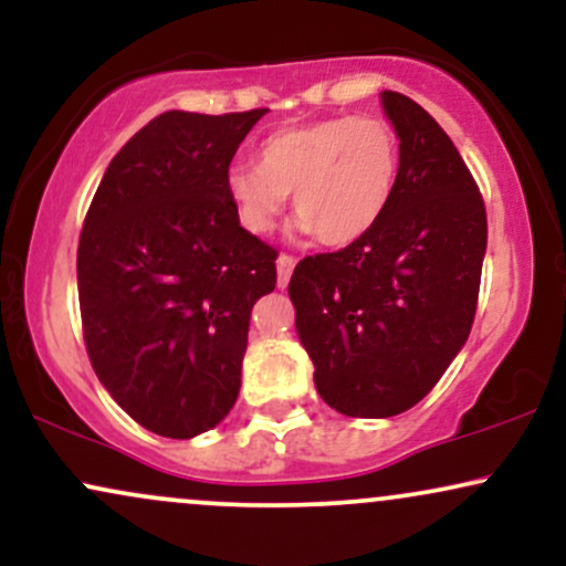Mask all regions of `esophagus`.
I'll use <instances>...</instances> for the list:
<instances>
[{
  "label": "esophagus",
  "instance_id": "1",
  "mask_svg": "<svg viewBox=\"0 0 566 566\" xmlns=\"http://www.w3.org/2000/svg\"><path fill=\"white\" fill-rule=\"evenodd\" d=\"M292 269H295V258L292 255H279V261H276V271H279V287H287L290 284V276H292Z\"/></svg>",
  "mask_w": 566,
  "mask_h": 566
}]
</instances>
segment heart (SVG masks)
<instances>
[{
	"instance_id": "heart-1",
	"label": "heart",
	"mask_w": 566,
	"mask_h": 566,
	"mask_svg": "<svg viewBox=\"0 0 566 566\" xmlns=\"http://www.w3.org/2000/svg\"><path fill=\"white\" fill-rule=\"evenodd\" d=\"M401 146L382 116H329L279 127L258 146V165H233L226 178L242 226L269 233L287 207L301 231L346 247L367 237L391 205Z\"/></svg>"
}]
</instances>
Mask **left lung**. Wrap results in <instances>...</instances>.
I'll use <instances>...</instances> for the list:
<instances>
[{
	"label": "left lung",
	"mask_w": 566,
	"mask_h": 566,
	"mask_svg": "<svg viewBox=\"0 0 566 566\" xmlns=\"http://www.w3.org/2000/svg\"><path fill=\"white\" fill-rule=\"evenodd\" d=\"M401 146L396 193L359 242L303 258L290 279L316 391L348 418L407 412L469 340L486 210L450 135L412 97L382 93Z\"/></svg>",
	"instance_id": "8db88e82"
}]
</instances>
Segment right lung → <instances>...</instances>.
I'll return each mask as SVG.
<instances>
[{
    "label": "right lung",
    "instance_id": "1",
    "mask_svg": "<svg viewBox=\"0 0 566 566\" xmlns=\"http://www.w3.org/2000/svg\"><path fill=\"white\" fill-rule=\"evenodd\" d=\"M269 108L165 112L116 154L76 250L90 365L133 420L170 439L210 431L242 386L252 305L276 255L239 226L229 167Z\"/></svg>",
    "mask_w": 566,
    "mask_h": 566
}]
</instances>
